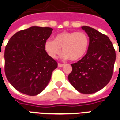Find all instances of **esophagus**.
Returning <instances> with one entry per match:
<instances>
[{"label":"esophagus","instance_id":"1","mask_svg":"<svg viewBox=\"0 0 120 120\" xmlns=\"http://www.w3.org/2000/svg\"><path fill=\"white\" fill-rule=\"evenodd\" d=\"M58 66L59 68H62V67L64 66V64H61V63H58Z\"/></svg>","mask_w":120,"mask_h":120}]
</instances>
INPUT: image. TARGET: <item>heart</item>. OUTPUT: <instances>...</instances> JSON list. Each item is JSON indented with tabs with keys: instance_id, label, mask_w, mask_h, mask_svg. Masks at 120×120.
Returning a JSON list of instances; mask_svg holds the SVG:
<instances>
[{
	"instance_id": "heart-1",
	"label": "heart",
	"mask_w": 120,
	"mask_h": 120,
	"mask_svg": "<svg viewBox=\"0 0 120 120\" xmlns=\"http://www.w3.org/2000/svg\"><path fill=\"white\" fill-rule=\"evenodd\" d=\"M89 45V39L84 32L63 31L57 34L54 40H47L45 42V49L51 57L55 58L61 52L62 58L78 61L85 56Z\"/></svg>"
}]
</instances>
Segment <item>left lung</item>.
Instances as JSON below:
<instances>
[{
    "label": "left lung",
    "mask_w": 120,
    "mask_h": 120,
    "mask_svg": "<svg viewBox=\"0 0 120 120\" xmlns=\"http://www.w3.org/2000/svg\"><path fill=\"white\" fill-rule=\"evenodd\" d=\"M89 37L87 52L71 64L68 76L71 84L80 93L92 94L103 89L111 80L116 52L109 37L88 26L82 27Z\"/></svg>",
    "instance_id": "1"
}]
</instances>
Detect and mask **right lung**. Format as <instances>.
Returning a JSON list of instances; mask_svg holds the SVG:
<instances>
[{
    "mask_svg": "<svg viewBox=\"0 0 120 120\" xmlns=\"http://www.w3.org/2000/svg\"><path fill=\"white\" fill-rule=\"evenodd\" d=\"M51 27L33 26L13 34L4 52V71L8 80L15 89L35 96L49 82L58 64L45 50L52 31Z\"/></svg>",
    "mask_w": 120,
    "mask_h": 120,
    "instance_id": "right-lung-1",
    "label": "right lung"
}]
</instances>
